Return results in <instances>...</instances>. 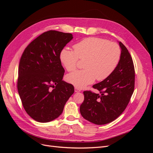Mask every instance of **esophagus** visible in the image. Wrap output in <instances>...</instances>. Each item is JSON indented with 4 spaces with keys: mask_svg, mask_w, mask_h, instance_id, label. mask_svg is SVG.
Returning a JSON list of instances; mask_svg holds the SVG:
<instances>
[{
    "mask_svg": "<svg viewBox=\"0 0 153 153\" xmlns=\"http://www.w3.org/2000/svg\"><path fill=\"white\" fill-rule=\"evenodd\" d=\"M81 90L80 89H78L77 87H75V92H80Z\"/></svg>",
    "mask_w": 153,
    "mask_h": 153,
    "instance_id": "34e87169",
    "label": "esophagus"
}]
</instances>
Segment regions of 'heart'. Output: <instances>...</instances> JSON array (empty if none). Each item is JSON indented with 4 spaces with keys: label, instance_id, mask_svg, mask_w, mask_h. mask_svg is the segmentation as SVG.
<instances>
[{
    "label": "heart",
    "instance_id": "1",
    "mask_svg": "<svg viewBox=\"0 0 153 153\" xmlns=\"http://www.w3.org/2000/svg\"><path fill=\"white\" fill-rule=\"evenodd\" d=\"M73 50L64 48L60 59L68 71L75 70L78 59H84V69L73 72L66 76L67 81L78 88H84L94 80H103L112 73L121 58V49L114 42L91 37L73 46Z\"/></svg>",
    "mask_w": 153,
    "mask_h": 153
}]
</instances>
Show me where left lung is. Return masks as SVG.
Instances as JSON below:
<instances>
[{
    "label": "left lung",
    "mask_w": 153,
    "mask_h": 153,
    "mask_svg": "<svg viewBox=\"0 0 153 153\" xmlns=\"http://www.w3.org/2000/svg\"><path fill=\"white\" fill-rule=\"evenodd\" d=\"M121 58L115 70L93 88L100 93L84 91V101L80 107L82 117L98 125L116 119L126 109L135 87V68L128 49L119 42Z\"/></svg>",
    "instance_id": "left-lung-1"
}]
</instances>
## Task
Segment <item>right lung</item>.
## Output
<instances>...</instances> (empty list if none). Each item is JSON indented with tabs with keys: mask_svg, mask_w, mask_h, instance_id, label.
I'll return each instance as SVG.
<instances>
[{
	"mask_svg": "<svg viewBox=\"0 0 153 153\" xmlns=\"http://www.w3.org/2000/svg\"><path fill=\"white\" fill-rule=\"evenodd\" d=\"M73 38L70 33L49 30L27 46L18 68L17 87L26 112L35 121L57 118L74 93L73 85L62 80L60 54Z\"/></svg>",
	"mask_w": 153,
	"mask_h": 153,
	"instance_id": "1",
	"label": "right lung"
}]
</instances>
